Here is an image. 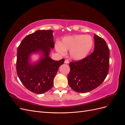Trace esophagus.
Returning a JSON list of instances; mask_svg holds the SVG:
<instances>
[{"mask_svg": "<svg viewBox=\"0 0 125 125\" xmlns=\"http://www.w3.org/2000/svg\"><path fill=\"white\" fill-rule=\"evenodd\" d=\"M65 63H69V60H67V59H66L65 60Z\"/></svg>", "mask_w": 125, "mask_h": 125, "instance_id": "1", "label": "esophagus"}]
</instances>
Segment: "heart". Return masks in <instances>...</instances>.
<instances>
[{"label": "heart", "instance_id": "obj_1", "mask_svg": "<svg viewBox=\"0 0 125 125\" xmlns=\"http://www.w3.org/2000/svg\"><path fill=\"white\" fill-rule=\"evenodd\" d=\"M93 40L91 36L85 35H77L64 38L57 46V50L60 53L70 51L71 57L75 60L85 58L91 51Z\"/></svg>", "mask_w": 125, "mask_h": 125}]
</instances>
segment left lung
I'll use <instances>...</instances> for the list:
<instances>
[{
  "instance_id": "8db88e82",
  "label": "left lung",
  "mask_w": 125,
  "mask_h": 125,
  "mask_svg": "<svg viewBox=\"0 0 125 125\" xmlns=\"http://www.w3.org/2000/svg\"><path fill=\"white\" fill-rule=\"evenodd\" d=\"M92 54L77 62L69 63L68 81L71 88L79 93L91 91L100 86L108 73L109 51L104 39L94 34Z\"/></svg>"
}]
</instances>
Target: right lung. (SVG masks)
Listing matches in <instances>:
<instances>
[{
    "mask_svg": "<svg viewBox=\"0 0 125 125\" xmlns=\"http://www.w3.org/2000/svg\"><path fill=\"white\" fill-rule=\"evenodd\" d=\"M52 30H38L26 36L17 50V73L22 83L30 91L43 94L54 84V79L65 59L52 60L49 55L54 48ZM33 53L42 54L39 61L30 62Z\"/></svg>",
    "mask_w": 125,
    "mask_h": 125,
    "instance_id": "right-lung-1",
    "label": "right lung"
}]
</instances>
